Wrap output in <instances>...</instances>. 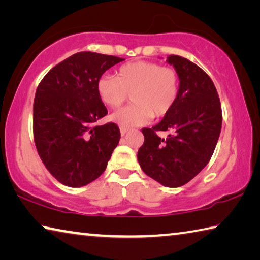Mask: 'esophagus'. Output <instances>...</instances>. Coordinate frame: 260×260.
<instances>
[{
	"label": "esophagus",
	"mask_w": 260,
	"mask_h": 260,
	"mask_svg": "<svg viewBox=\"0 0 260 260\" xmlns=\"http://www.w3.org/2000/svg\"><path fill=\"white\" fill-rule=\"evenodd\" d=\"M127 132H128V128H126V127H120V134L121 136H124Z\"/></svg>",
	"instance_id": "esophagus-1"
}]
</instances>
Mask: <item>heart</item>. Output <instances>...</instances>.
<instances>
[{"mask_svg": "<svg viewBox=\"0 0 260 260\" xmlns=\"http://www.w3.org/2000/svg\"><path fill=\"white\" fill-rule=\"evenodd\" d=\"M179 90L177 70L149 60L129 61L117 70L116 77L104 74L96 82L100 101L110 109L119 108L131 94L133 103L111 116L122 127L146 125L153 116L165 117L177 102Z\"/></svg>", "mask_w": 260, "mask_h": 260, "instance_id": "heart-1", "label": "heart"}]
</instances>
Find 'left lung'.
Segmentation results:
<instances>
[{"mask_svg": "<svg viewBox=\"0 0 260 260\" xmlns=\"http://www.w3.org/2000/svg\"><path fill=\"white\" fill-rule=\"evenodd\" d=\"M180 77V90L172 110L151 128H142L144 142L138 151L141 169L166 187H181L195 178L217 146L222 124L221 104L211 78L184 57L170 55ZM171 130L167 139L158 131Z\"/></svg>", "mask_w": 260, "mask_h": 260, "instance_id": "1", "label": "left lung"}]
</instances>
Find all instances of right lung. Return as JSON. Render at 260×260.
Returning <instances> with one entry per match:
<instances>
[{"instance_id":"obj_1","label":"right lung","mask_w":260,"mask_h":260,"mask_svg":"<svg viewBox=\"0 0 260 260\" xmlns=\"http://www.w3.org/2000/svg\"><path fill=\"white\" fill-rule=\"evenodd\" d=\"M120 57L81 51L52 68L39 83L33 104L34 143L46 169L57 181L82 187L107 169L120 140L114 122L94 124L108 110L96 82Z\"/></svg>"}]
</instances>
